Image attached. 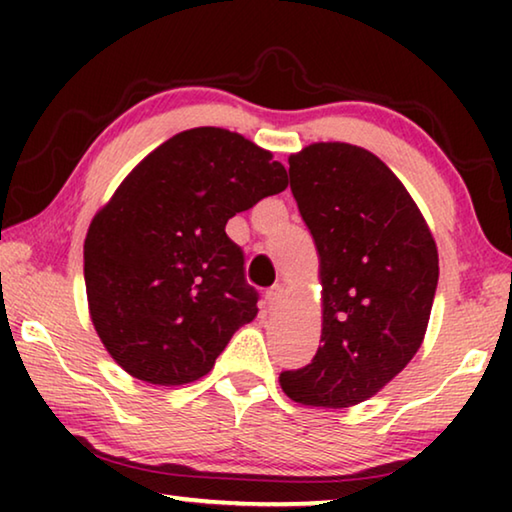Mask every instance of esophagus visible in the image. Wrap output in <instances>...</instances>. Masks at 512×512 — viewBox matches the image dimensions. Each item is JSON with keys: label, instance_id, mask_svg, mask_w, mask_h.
<instances>
[{"label": "esophagus", "instance_id": "34e87169", "mask_svg": "<svg viewBox=\"0 0 512 512\" xmlns=\"http://www.w3.org/2000/svg\"><path fill=\"white\" fill-rule=\"evenodd\" d=\"M282 296H284V289L280 287V284H275V287L268 289L266 291V305H268V309H273V307L280 305Z\"/></svg>", "mask_w": 512, "mask_h": 512}]
</instances>
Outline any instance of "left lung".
I'll return each mask as SVG.
<instances>
[{"label": "left lung", "instance_id": "left-lung-1", "mask_svg": "<svg viewBox=\"0 0 512 512\" xmlns=\"http://www.w3.org/2000/svg\"><path fill=\"white\" fill-rule=\"evenodd\" d=\"M291 192L320 255L323 336L307 366L280 372L291 400L359 404L418 352L438 287V250L418 205L366 149L311 144L289 158Z\"/></svg>", "mask_w": 512, "mask_h": 512}]
</instances>
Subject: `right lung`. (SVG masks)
<instances>
[{
  "instance_id": "right-lung-1",
  "label": "right lung",
  "mask_w": 512,
  "mask_h": 512,
  "mask_svg": "<svg viewBox=\"0 0 512 512\" xmlns=\"http://www.w3.org/2000/svg\"><path fill=\"white\" fill-rule=\"evenodd\" d=\"M271 158L237 133L192 128L146 155L94 216L83 248L90 316L133 377L189 384L257 316L225 223L287 189Z\"/></svg>"
}]
</instances>
